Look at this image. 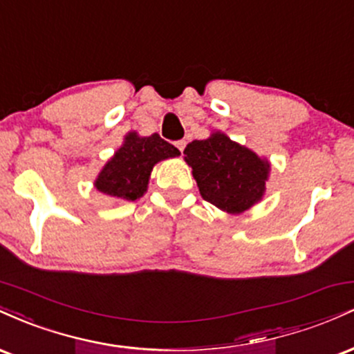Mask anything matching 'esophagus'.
Masks as SVG:
<instances>
[{
    "mask_svg": "<svg viewBox=\"0 0 354 354\" xmlns=\"http://www.w3.org/2000/svg\"><path fill=\"white\" fill-rule=\"evenodd\" d=\"M174 146H176L178 149H180V151L183 153V149H185V146H186V141H183V140H180V141H176V143H174Z\"/></svg>",
    "mask_w": 354,
    "mask_h": 354,
    "instance_id": "34e87169",
    "label": "esophagus"
}]
</instances>
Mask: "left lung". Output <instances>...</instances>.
<instances>
[{
    "mask_svg": "<svg viewBox=\"0 0 354 354\" xmlns=\"http://www.w3.org/2000/svg\"><path fill=\"white\" fill-rule=\"evenodd\" d=\"M185 154L203 200L216 208L241 213L261 200L270 165L245 146L214 133L208 140L191 141Z\"/></svg>",
    "mask_w": 354,
    "mask_h": 354,
    "instance_id": "8db88e82",
    "label": "left lung"
}]
</instances>
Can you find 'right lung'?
I'll list each match as a JSON object with an SVG mask.
<instances>
[{"label":"right lung","instance_id":"add662e5","mask_svg":"<svg viewBox=\"0 0 354 354\" xmlns=\"http://www.w3.org/2000/svg\"><path fill=\"white\" fill-rule=\"evenodd\" d=\"M180 151L160 135L126 136L124 145L108 161L95 186L101 193L123 201H135L148 188L149 174L158 161L178 156Z\"/></svg>","mask_w":354,"mask_h":354}]
</instances>
